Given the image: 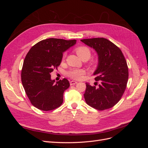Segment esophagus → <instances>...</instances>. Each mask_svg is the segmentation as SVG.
Masks as SVG:
<instances>
[{"label":"esophagus","mask_w":148,"mask_h":148,"mask_svg":"<svg viewBox=\"0 0 148 148\" xmlns=\"http://www.w3.org/2000/svg\"><path fill=\"white\" fill-rule=\"evenodd\" d=\"M78 83L77 82H75V81H71L70 82V85H74V84H77Z\"/></svg>","instance_id":"esophagus-1"}]
</instances>
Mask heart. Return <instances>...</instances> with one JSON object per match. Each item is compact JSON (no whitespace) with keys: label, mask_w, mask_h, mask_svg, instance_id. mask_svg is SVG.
<instances>
[{"label":"heart","mask_w":148,"mask_h":148,"mask_svg":"<svg viewBox=\"0 0 148 148\" xmlns=\"http://www.w3.org/2000/svg\"><path fill=\"white\" fill-rule=\"evenodd\" d=\"M77 56L82 60H88L91 57V52L88 47L86 46H78L75 49ZM84 73V71L82 69H71L70 70L67 75L69 77L74 79H79L82 77V75Z\"/></svg>","instance_id":"heart-1"}]
</instances>
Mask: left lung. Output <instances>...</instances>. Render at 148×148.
I'll list each match as a JSON object with an SVG mask.
<instances>
[{
	"mask_svg": "<svg viewBox=\"0 0 148 148\" xmlns=\"http://www.w3.org/2000/svg\"><path fill=\"white\" fill-rule=\"evenodd\" d=\"M81 41L97 53L98 65L93 75L96 81L100 82L93 86L86 83L85 101L99 110L110 109L120 100L126 89L128 79L127 61L120 49L106 38L84 39Z\"/></svg>",
	"mask_w": 148,
	"mask_h": 148,
	"instance_id": "obj_1",
	"label": "left lung"
}]
</instances>
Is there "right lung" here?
<instances>
[{"label":"right lung","instance_id":"obj_1","mask_svg":"<svg viewBox=\"0 0 148 148\" xmlns=\"http://www.w3.org/2000/svg\"><path fill=\"white\" fill-rule=\"evenodd\" d=\"M77 40L49 38L38 42L26 54L21 70V82L26 95L35 107L49 111L60 106L64 92L70 86L68 79L55 82L51 73L57 69L63 53Z\"/></svg>","mask_w":148,"mask_h":148}]
</instances>
